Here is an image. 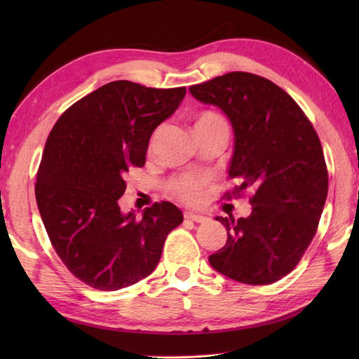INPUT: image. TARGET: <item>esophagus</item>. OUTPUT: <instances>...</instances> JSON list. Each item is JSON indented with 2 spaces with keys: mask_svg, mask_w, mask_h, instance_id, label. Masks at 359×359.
I'll list each match as a JSON object with an SVG mask.
<instances>
[{
  "mask_svg": "<svg viewBox=\"0 0 359 359\" xmlns=\"http://www.w3.org/2000/svg\"><path fill=\"white\" fill-rule=\"evenodd\" d=\"M185 218H187V220H191V222H196V223H204V222L209 220L208 217L194 214V212H185Z\"/></svg>",
  "mask_w": 359,
  "mask_h": 359,
  "instance_id": "obj_1",
  "label": "esophagus"
}]
</instances>
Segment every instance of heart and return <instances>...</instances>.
Segmentation results:
<instances>
[{"mask_svg":"<svg viewBox=\"0 0 359 359\" xmlns=\"http://www.w3.org/2000/svg\"><path fill=\"white\" fill-rule=\"evenodd\" d=\"M205 123H224L220 115L214 112H204L199 115L196 125H205ZM194 125V126H196ZM174 190L177 191L180 198L187 199V201H196L201 196V180L194 177H182L174 182Z\"/></svg>","mask_w":359,"mask_h":359,"instance_id":"obj_1","label":"heart"}]
</instances>
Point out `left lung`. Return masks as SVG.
Here are the masks:
<instances>
[{
	"instance_id": "obj_1",
	"label": "left lung",
	"mask_w": 359,
	"mask_h": 359,
	"mask_svg": "<svg viewBox=\"0 0 359 359\" xmlns=\"http://www.w3.org/2000/svg\"><path fill=\"white\" fill-rule=\"evenodd\" d=\"M188 92L228 117L234 133L228 175L242 180L236 193H253L247 218L215 217L228 241L209 263L241 283L280 280L311 245L327 196L317 133L287 92L250 72H228Z\"/></svg>"
}]
</instances>
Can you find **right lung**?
I'll return each mask as SVG.
<instances>
[{"label":"right lung","mask_w":359,"mask_h":359,"mask_svg":"<svg viewBox=\"0 0 359 359\" xmlns=\"http://www.w3.org/2000/svg\"><path fill=\"white\" fill-rule=\"evenodd\" d=\"M187 88L102 85L74 102L47 137L36 203L58 257L79 280L115 291L142 280L184 222L172 203L123 214L128 169L145 165L151 133L177 111Z\"/></svg>","instance_id":"obj_1"}]
</instances>
